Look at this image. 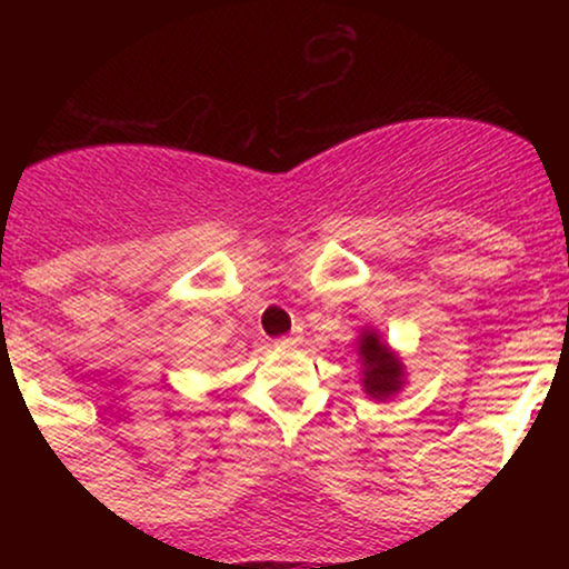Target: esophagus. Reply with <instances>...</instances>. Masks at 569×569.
Instances as JSON below:
<instances>
[{"mask_svg":"<svg viewBox=\"0 0 569 569\" xmlns=\"http://www.w3.org/2000/svg\"><path fill=\"white\" fill-rule=\"evenodd\" d=\"M278 342H280V345H297V342H299V335H297V331H293V335H286V337H280Z\"/></svg>","mask_w":569,"mask_h":569,"instance_id":"34e87169","label":"esophagus"}]
</instances>
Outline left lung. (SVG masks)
<instances>
[{
    "label": "left lung",
    "instance_id": "8db88e82",
    "mask_svg": "<svg viewBox=\"0 0 569 569\" xmlns=\"http://www.w3.org/2000/svg\"><path fill=\"white\" fill-rule=\"evenodd\" d=\"M358 356H361L363 363V390L371 398H388L401 390V361L380 342V337L367 335L361 337V345H358Z\"/></svg>",
    "mask_w": 569,
    "mask_h": 569
}]
</instances>
